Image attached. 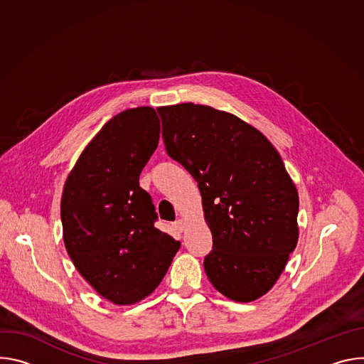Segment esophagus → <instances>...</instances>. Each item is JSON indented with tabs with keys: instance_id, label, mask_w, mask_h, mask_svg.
<instances>
[{
	"instance_id": "1",
	"label": "esophagus",
	"mask_w": 364,
	"mask_h": 364,
	"mask_svg": "<svg viewBox=\"0 0 364 364\" xmlns=\"http://www.w3.org/2000/svg\"><path fill=\"white\" fill-rule=\"evenodd\" d=\"M184 228H186V223H184V220H177L176 223H174V229L176 230H178V232H183L184 230Z\"/></svg>"
}]
</instances>
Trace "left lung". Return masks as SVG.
I'll list each match as a JSON object with an SVG mask.
<instances>
[{
  "instance_id": "obj_1",
  "label": "left lung",
  "mask_w": 364,
  "mask_h": 364,
  "mask_svg": "<svg viewBox=\"0 0 364 364\" xmlns=\"http://www.w3.org/2000/svg\"><path fill=\"white\" fill-rule=\"evenodd\" d=\"M167 152L197 181L213 250L212 285L252 302L275 285L294 252L298 191L277 148L233 114L196 103L161 107Z\"/></svg>"
}]
</instances>
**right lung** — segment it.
Here are the masks:
<instances>
[{"instance_id":"obj_1","label":"right lung","mask_w":364,"mask_h":364,"mask_svg":"<svg viewBox=\"0 0 364 364\" xmlns=\"http://www.w3.org/2000/svg\"><path fill=\"white\" fill-rule=\"evenodd\" d=\"M160 131L151 107L115 115L82 151L63 187L66 250L83 279L117 305L148 296L180 249L178 240L154 226L151 196L139 187Z\"/></svg>"}]
</instances>
